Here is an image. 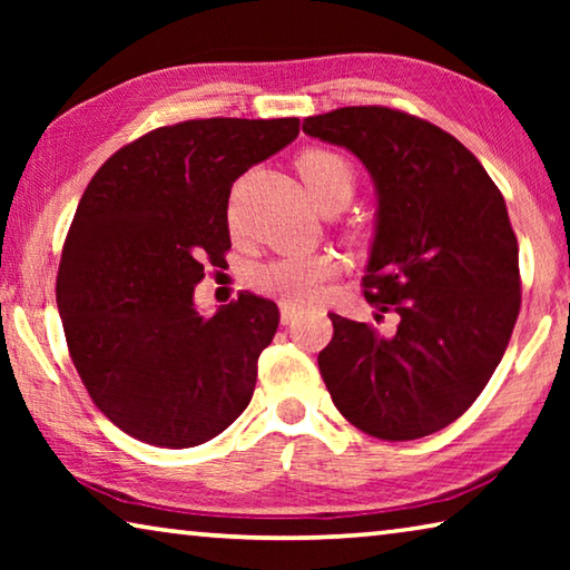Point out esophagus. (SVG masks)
Wrapping results in <instances>:
<instances>
[{"label": "esophagus", "instance_id": "obj_1", "mask_svg": "<svg viewBox=\"0 0 570 570\" xmlns=\"http://www.w3.org/2000/svg\"><path fill=\"white\" fill-rule=\"evenodd\" d=\"M278 308H282V324H292L298 314H302V306H296L292 302H282L278 304Z\"/></svg>", "mask_w": 570, "mask_h": 570}]
</instances>
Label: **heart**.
Wrapping results in <instances>:
<instances>
[{
	"instance_id": "1",
	"label": "heart",
	"mask_w": 570,
	"mask_h": 570,
	"mask_svg": "<svg viewBox=\"0 0 570 570\" xmlns=\"http://www.w3.org/2000/svg\"><path fill=\"white\" fill-rule=\"evenodd\" d=\"M298 176L314 206H320L324 198L344 196L350 200L354 188V170L350 160L334 150L312 148L298 156L296 160ZM340 272L334 256L314 254V256H284L274 262L256 266L250 272V284L258 292L282 298V302L306 304L314 296H320L324 284Z\"/></svg>"
}]
</instances>
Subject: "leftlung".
<instances>
[{
    "label": "left lung",
    "mask_w": 570,
    "mask_h": 570,
    "mask_svg": "<svg viewBox=\"0 0 570 570\" xmlns=\"http://www.w3.org/2000/svg\"><path fill=\"white\" fill-rule=\"evenodd\" d=\"M304 132L370 170L377 220L364 298L377 322L397 314L392 336L330 314L326 390L366 435H432L478 400L513 334L520 272L505 200L460 140L414 115L340 108L306 118Z\"/></svg>",
    "instance_id": "1"
}]
</instances>
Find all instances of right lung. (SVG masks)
<instances>
[{
  "label": "right lung",
  "instance_id": "obj_1",
  "mask_svg": "<svg viewBox=\"0 0 570 570\" xmlns=\"http://www.w3.org/2000/svg\"><path fill=\"white\" fill-rule=\"evenodd\" d=\"M298 118L186 120L102 163L67 234L57 308L92 402L156 448L204 445L248 407L278 326L272 298L240 292L204 316L206 258L230 248L236 178L296 140Z\"/></svg>",
  "mask_w": 570,
  "mask_h": 570
}]
</instances>
